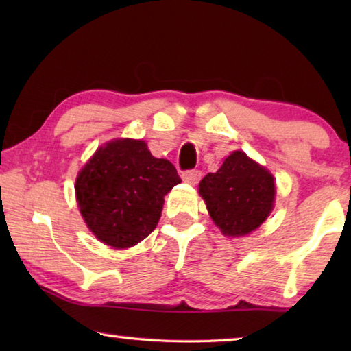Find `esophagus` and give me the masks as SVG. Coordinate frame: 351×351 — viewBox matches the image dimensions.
Listing matches in <instances>:
<instances>
[{
    "mask_svg": "<svg viewBox=\"0 0 351 351\" xmlns=\"http://www.w3.org/2000/svg\"><path fill=\"white\" fill-rule=\"evenodd\" d=\"M181 176H182L184 182L198 184L199 180H201V176H203V173H201V170H186Z\"/></svg>",
    "mask_w": 351,
    "mask_h": 351,
    "instance_id": "1",
    "label": "esophagus"
}]
</instances>
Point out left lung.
<instances>
[{
	"label": "left lung",
	"instance_id": "obj_1",
	"mask_svg": "<svg viewBox=\"0 0 351 351\" xmlns=\"http://www.w3.org/2000/svg\"><path fill=\"white\" fill-rule=\"evenodd\" d=\"M199 195L224 235H247L274 207V176L246 153L237 150L224 159L218 171L201 180Z\"/></svg>",
	"mask_w": 351,
	"mask_h": 351
}]
</instances>
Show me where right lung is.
<instances>
[{"mask_svg":"<svg viewBox=\"0 0 351 351\" xmlns=\"http://www.w3.org/2000/svg\"><path fill=\"white\" fill-rule=\"evenodd\" d=\"M180 182L175 165L154 158L144 141L114 139L79 171L75 197L96 239L127 249L153 232L164 197Z\"/></svg>","mask_w":351,"mask_h":351,"instance_id":"right-lung-1","label":"right lung"}]
</instances>
